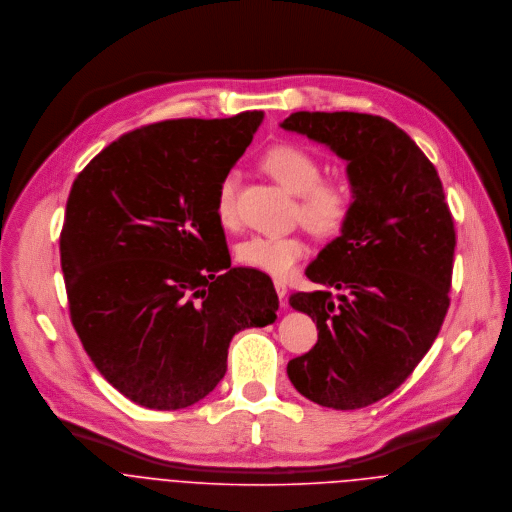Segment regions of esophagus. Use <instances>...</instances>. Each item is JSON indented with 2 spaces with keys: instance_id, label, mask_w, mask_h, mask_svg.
Masks as SVG:
<instances>
[{
  "instance_id": "esophagus-1",
  "label": "esophagus",
  "mask_w": 512,
  "mask_h": 512,
  "mask_svg": "<svg viewBox=\"0 0 512 512\" xmlns=\"http://www.w3.org/2000/svg\"><path fill=\"white\" fill-rule=\"evenodd\" d=\"M274 284H276V293H278V297H280L282 305L286 307V293H288V286H286L282 280H276Z\"/></svg>"
}]
</instances>
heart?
Masks as SVG:
<instances>
[{
    "label": "heart",
    "mask_w": 512,
    "mask_h": 512,
    "mask_svg": "<svg viewBox=\"0 0 512 512\" xmlns=\"http://www.w3.org/2000/svg\"><path fill=\"white\" fill-rule=\"evenodd\" d=\"M266 171L297 195V217L317 236H335L353 211V191L343 181H323L321 161L307 147L280 144L266 151ZM236 175L228 173L220 183L215 213L224 228L236 224ZM307 254L297 234H254L236 246V260L274 278H288Z\"/></svg>",
    "instance_id": "heart-1"
}]
</instances>
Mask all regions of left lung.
I'll use <instances>...</instances> for the list:
<instances>
[{
	"instance_id": "1",
	"label": "left lung",
	"mask_w": 512,
	"mask_h": 512,
	"mask_svg": "<svg viewBox=\"0 0 512 512\" xmlns=\"http://www.w3.org/2000/svg\"><path fill=\"white\" fill-rule=\"evenodd\" d=\"M284 130L347 161L353 211L307 266L325 286L290 305L317 325L315 347L288 363L295 390L333 410L392 394L424 359L449 307L455 228L434 163L390 120L295 112ZM331 287L342 293L335 300Z\"/></svg>"
}]
</instances>
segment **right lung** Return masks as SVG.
I'll list each match as a JSON object with an SVG mask.
<instances>
[{"mask_svg":"<svg viewBox=\"0 0 512 512\" xmlns=\"http://www.w3.org/2000/svg\"><path fill=\"white\" fill-rule=\"evenodd\" d=\"M264 112L179 118L124 134L74 179L61 268L74 331L98 372L151 410L203 400L228 345L276 321L272 280L232 268L215 205Z\"/></svg>","mask_w":512,"mask_h":512,"instance_id":"right-lung-1","label":"right lung"}]
</instances>
